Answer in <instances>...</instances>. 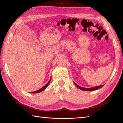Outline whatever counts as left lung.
I'll use <instances>...</instances> for the list:
<instances>
[{"instance_id":"obj_1","label":"left lung","mask_w":123,"mask_h":123,"mask_svg":"<svg viewBox=\"0 0 123 123\" xmlns=\"http://www.w3.org/2000/svg\"><path fill=\"white\" fill-rule=\"evenodd\" d=\"M74 83L75 85L78 88L80 89V90H83V91H94L96 90H98V89L104 86V85H100V86H96V87H92V88H84V87H81L80 86H79V85H77L76 83H75L74 82Z\"/></svg>"}]
</instances>
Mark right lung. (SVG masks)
<instances>
[{
  "label": "right lung",
  "mask_w": 123,
  "mask_h": 123,
  "mask_svg": "<svg viewBox=\"0 0 123 123\" xmlns=\"http://www.w3.org/2000/svg\"><path fill=\"white\" fill-rule=\"evenodd\" d=\"M51 80V78H50V79L49 81H48V83H47L46 85H44L43 87H42V88H40V89H39V90H38L32 92H31L32 93H39V92H42V91L44 90V89H46V88L48 86V85H49V84H50V83Z\"/></svg>",
  "instance_id": "add662e5"
}]
</instances>
